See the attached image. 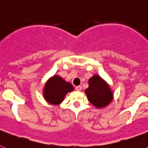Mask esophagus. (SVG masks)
<instances>
[{
	"label": "esophagus",
	"instance_id": "esophagus-1",
	"mask_svg": "<svg viewBox=\"0 0 148 148\" xmlns=\"http://www.w3.org/2000/svg\"><path fill=\"white\" fill-rule=\"evenodd\" d=\"M75 90H76L77 91H81V90H82V86H76V87H75Z\"/></svg>",
	"mask_w": 148,
	"mask_h": 148
}]
</instances>
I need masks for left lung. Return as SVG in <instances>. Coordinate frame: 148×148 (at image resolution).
Listing matches in <instances>:
<instances>
[{
  "instance_id": "obj_1",
  "label": "left lung",
  "mask_w": 148,
  "mask_h": 148,
  "mask_svg": "<svg viewBox=\"0 0 148 148\" xmlns=\"http://www.w3.org/2000/svg\"><path fill=\"white\" fill-rule=\"evenodd\" d=\"M89 87L85 93L89 101L97 108L108 106L113 100V94L110 87L99 75H94L89 79Z\"/></svg>"
}]
</instances>
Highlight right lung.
Returning <instances> with one entry per match:
<instances>
[{"instance_id": "add662e5", "label": "right lung", "mask_w": 148, "mask_h": 148, "mask_svg": "<svg viewBox=\"0 0 148 148\" xmlns=\"http://www.w3.org/2000/svg\"><path fill=\"white\" fill-rule=\"evenodd\" d=\"M73 89L71 84L58 75H54L46 83L43 95L48 103L57 105L62 102L66 93L73 91Z\"/></svg>"}]
</instances>
